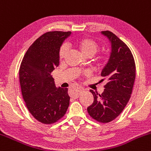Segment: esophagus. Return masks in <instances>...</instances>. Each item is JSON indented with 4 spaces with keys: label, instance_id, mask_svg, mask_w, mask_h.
<instances>
[{
    "label": "esophagus",
    "instance_id": "esophagus-1",
    "mask_svg": "<svg viewBox=\"0 0 151 151\" xmlns=\"http://www.w3.org/2000/svg\"><path fill=\"white\" fill-rule=\"evenodd\" d=\"M82 91H83V88H81V87H78V88H77V89H76V94H75V95L73 96V97H75V98H77V97H78Z\"/></svg>",
    "mask_w": 151,
    "mask_h": 151
}]
</instances>
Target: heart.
<instances>
[{
	"instance_id": "heart-1",
	"label": "heart",
	"mask_w": 151,
	"mask_h": 151,
	"mask_svg": "<svg viewBox=\"0 0 151 151\" xmlns=\"http://www.w3.org/2000/svg\"><path fill=\"white\" fill-rule=\"evenodd\" d=\"M74 44L80 51V52L86 57H90L93 56L99 49V44L97 43V42L89 37L83 36L78 38L74 41ZM68 52V49L66 45L63 44L60 46V49H59V58L60 60L65 58ZM106 61L107 55L105 54H101L94 60V64L97 67L102 66L106 63ZM83 75H88V73H84Z\"/></svg>"
}]
</instances>
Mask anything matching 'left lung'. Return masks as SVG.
Instances as JSON below:
<instances>
[{"label":"left lung","mask_w":151,"mask_h":151,"mask_svg":"<svg viewBox=\"0 0 151 151\" xmlns=\"http://www.w3.org/2000/svg\"><path fill=\"white\" fill-rule=\"evenodd\" d=\"M111 43V52L101 76L105 80L101 94L90 90L94 96L92 105L87 111L92 119L101 123H108L120 115L128 103L136 77L134 60L129 48L110 31H102Z\"/></svg>","instance_id":"8db88e82"}]
</instances>
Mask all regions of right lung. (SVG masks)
<instances>
[{"instance_id":"obj_1","label":"right lung","mask_w":151,"mask_h":151,"mask_svg":"<svg viewBox=\"0 0 151 151\" xmlns=\"http://www.w3.org/2000/svg\"><path fill=\"white\" fill-rule=\"evenodd\" d=\"M71 32L51 31L35 40L19 68L22 97L32 116L52 124L64 116L70 104L68 88H57L52 73L60 63L59 49Z\"/></svg>"}]
</instances>
